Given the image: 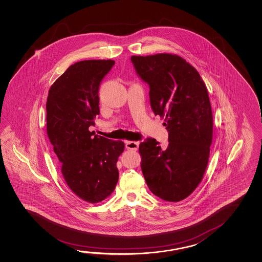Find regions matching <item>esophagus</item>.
<instances>
[{
	"mask_svg": "<svg viewBox=\"0 0 262 262\" xmlns=\"http://www.w3.org/2000/svg\"><path fill=\"white\" fill-rule=\"evenodd\" d=\"M125 146L128 150H137L139 149V142H126Z\"/></svg>",
	"mask_w": 262,
	"mask_h": 262,
	"instance_id": "esophagus-1",
	"label": "esophagus"
}]
</instances>
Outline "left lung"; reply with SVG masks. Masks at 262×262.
<instances>
[{
  "instance_id": "8db88e82",
  "label": "left lung",
  "mask_w": 262,
  "mask_h": 262,
  "mask_svg": "<svg viewBox=\"0 0 262 262\" xmlns=\"http://www.w3.org/2000/svg\"><path fill=\"white\" fill-rule=\"evenodd\" d=\"M150 88V107L165 118L167 147L147 138L140 144L142 173L150 192L164 201L184 200L200 184L213 136L206 86L198 70L171 54L130 57Z\"/></svg>"
}]
</instances>
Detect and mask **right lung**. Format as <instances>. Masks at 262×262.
Wrapping results in <instances>:
<instances>
[{"mask_svg": "<svg viewBox=\"0 0 262 262\" xmlns=\"http://www.w3.org/2000/svg\"><path fill=\"white\" fill-rule=\"evenodd\" d=\"M115 62L84 60L71 64L54 82L47 101V130L70 190L89 203L114 191L118 158L124 143L90 132L99 115V89Z\"/></svg>", "mask_w": 262, "mask_h": 262, "instance_id": "1", "label": "right lung"}]
</instances>
